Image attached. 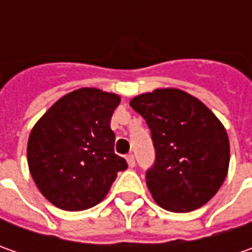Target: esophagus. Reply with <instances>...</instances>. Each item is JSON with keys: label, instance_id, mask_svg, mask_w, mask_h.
<instances>
[{"label": "esophagus", "instance_id": "1", "mask_svg": "<svg viewBox=\"0 0 252 252\" xmlns=\"http://www.w3.org/2000/svg\"><path fill=\"white\" fill-rule=\"evenodd\" d=\"M126 161H127V165L133 168L134 165H136V161H134V157H133V154H129V156H126Z\"/></svg>", "mask_w": 252, "mask_h": 252}]
</instances>
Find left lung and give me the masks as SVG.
Segmentation results:
<instances>
[{
	"mask_svg": "<svg viewBox=\"0 0 252 252\" xmlns=\"http://www.w3.org/2000/svg\"><path fill=\"white\" fill-rule=\"evenodd\" d=\"M130 106L151 130L156 164L146 182L157 205L175 213L206 205L227 177L230 143L223 123L178 88L140 94Z\"/></svg>",
	"mask_w": 252,
	"mask_h": 252,
	"instance_id": "obj_1",
	"label": "left lung"
}]
</instances>
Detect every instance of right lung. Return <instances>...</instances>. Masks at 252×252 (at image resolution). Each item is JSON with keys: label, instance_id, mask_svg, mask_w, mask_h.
<instances>
[{"label": "right lung", "instance_id": "obj_1", "mask_svg": "<svg viewBox=\"0 0 252 252\" xmlns=\"http://www.w3.org/2000/svg\"><path fill=\"white\" fill-rule=\"evenodd\" d=\"M121 96L98 88L65 94L34 123L28 140V165L40 193L56 208L78 212L108 195L119 171L113 111Z\"/></svg>", "mask_w": 252, "mask_h": 252}]
</instances>
